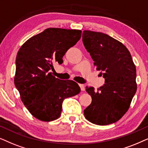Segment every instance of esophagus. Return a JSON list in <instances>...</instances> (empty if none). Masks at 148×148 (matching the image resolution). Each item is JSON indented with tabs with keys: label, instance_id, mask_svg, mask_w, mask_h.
<instances>
[{
	"label": "esophagus",
	"instance_id": "34e87169",
	"mask_svg": "<svg viewBox=\"0 0 148 148\" xmlns=\"http://www.w3.org/2000/svg\"><path fill=\"white\" fill-rule=\"evenodd\" d=\"M79 86H80V89H81V90H82V91H84V90H85V88H84V84H80Z\"/></svg>",
	"mask_w": 148,
	"mask_h": 148
}]
</instances>
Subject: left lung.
Returning a JSON list of instances; mask_svg holds the SVG:
<instances>
[{
	"instance_id": "8db88e82",
	"label": "left lung",
	"mask_w": 148,
	"mask_h": 148,
	"mask_svg": "<svg viewBox=\"0 0 148 148\" xmlns=\"http://www.w3.org/2000/svg\"><path fill=\"white\" fill-rule=\"evenodd\" d=\"M82 42L105 78V84L97 90L86 86L92 102L84 110V116L97 125L116 123L129 110L137 90L131 55L123 43L101 32L84 30Z\"/></svg>"
}]
</instances>
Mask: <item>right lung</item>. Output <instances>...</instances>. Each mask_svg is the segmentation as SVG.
<instances>
[{
  "label": "right lung",
  "mask_w": 148,
  "mask_h": 148,
  "mask_svg": "<svg viewBox=\"0 0 148 148\" xmlns=\"http://www.w3.org/2000/svg\"><path fill=\"white\" fill-rule=\"evenodd\" d=\"M81 30L50 27L28 39L16 57L15 85L25 108L36 119H58L66 98L78 94L73 80H62L50 72L53 63L62 64L63 56L81 37Z\"/></svg>",
  "instance_id": "add662e5"
}]
</instances>
